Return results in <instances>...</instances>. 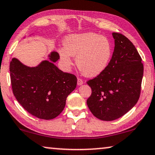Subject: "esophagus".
I'll return each instance as SVG.
<instances>
[{"instance_id":"esophagus-1","label":"esophagus","mask_w":155,"mask_h":155,"mask_svg":"<svg viewBox=\"0 0 155 155\" xmlns=\"http://www.w3.org/2000/svg\"><path fill=\"white\" fill-rule=\"evenodd\" d=\"M84 82H83V80L81 79V78H78V85H82Z\"/></svg>"}]
</instances>
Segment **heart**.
<instances>
[{
	"mask_svg": "<svg viewBox=\"0 0 155 155\" xmlns=\"http://www.w3.org/2000/svg\"><path fill=\"white\" fill-rule=\"evenodd\" d=\"M63 48L59 50L61 62L69 69L75 57L76 64L85 75L96 77L105 71L113 54V46L107 38L93 32L68 35Z\"/></svg>",
	"mask_w": 155,
	"mask_h": 155,
	"instance_id": "obj_1",
	"label": "heart"
}]
</instances>
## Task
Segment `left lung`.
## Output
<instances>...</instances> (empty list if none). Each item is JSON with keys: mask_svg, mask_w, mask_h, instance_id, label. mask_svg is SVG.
Returning <instances> with one entry per match:
<instances>
[{"mask_svg": "<svg viewBox=\"0 0 155 155\" xmlns=\"http://www.w3.org/2000/svg\"><path fill=\"white\" fill-rule=\"evenodd\" d=\"M112 35L115 46L109 66L87 82L91 88L87 105L94 116L106 121L121 117L137 104L143 75L142 59L134 44L120 33Z\"/></svg>", "mask_w": 155, "mask_h": 155, "instance_id": "1", "label": "left lung"}]
</instances>
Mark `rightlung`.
Wrapping results in <instances>:
<instances>
[{"mask_svg":"<svg viewBox=\"0 0 155 155\" xmlns=\"http://www.w3.org/2000/svg\"><path fill=\"white\" fill-rule=\"evenodd\" d=\"M49 57L53 62L59 59L57 52H52ZM9 71L17 101L28 112L44 120H51L61 114L66 97L77 85L75 75L64 73L47 60L36 67H28L13 58Z\"/></svg>","mask_w":155,"mask_h":155,"instance_id":"add662e5","label":"right lung"}]
</instances>
